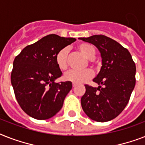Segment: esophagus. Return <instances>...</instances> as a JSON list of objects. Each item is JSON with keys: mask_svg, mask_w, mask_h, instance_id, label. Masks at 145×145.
I'll list each match as a JSON object with an SVG mask.
<instances>
[{"mask_svg": "<svg viewBox=\"0 0 145 145\" xmlns=\"http://www.w3.org/2000/svg\"><path fill=\"white\" fill-rule=\"evenodd\" d=\"M76 86V85L75 84V83H73V84H72V86L73 87H75V86Z\"/></svg>", "mask_w": 145, "mask_h": 145, "instance_id": "obj_1", "label": "esophagus"}]
</instances>
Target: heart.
<instances>
[{
  "instance_id": "obj_1",
  "label": "heart",
  "mask_w": 145,
  "mask_h": 145,
  "mask_svg": "<svg viewBox=\"0 0 145 145\" xmlns=\"http://www.w3.org/2000/svg\"><path fill=\"white\" fill-rule=\"evenodd\" d=\"M78 49L81 53H83L87 59H89V63L94 66V62L91 59L96 54V49L92 44L83 43L78 45ZM69 49L63 48L57 52L55 57V60L57 66L60 70H66L69 66ZM93 76L92 71L90 69H86L83 71H70L67 72L64 76L65 80L70 81L76 84L84 83L89 80Z\"/></svg>"
}]
</instances>
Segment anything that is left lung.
Listing matches in <instances>:
<instances>
[{
	"label": "left lung",
	"mask_w": 145,
	"mask_h": 145,
	"mask_svg": "<svg viewBox=\"0 0 145 145\" xmlns=\"http://www.w3.org/2000/svg\"><path fill=\"white\" fill-rule=\"evenodd\" d=\"M79 39L96 46L102 57L101 71L93 80L99 86L85 85L82 108L95 121H111L121 113L130 101L136 85V64L127 49L112 39L95 35Z\"/></svg>",
	"instance_id": "obj_1"
}]
</instances>
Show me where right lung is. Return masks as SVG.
I'll return each mask as SVG.
<instances>
[{
	"mask_svg": "<svg viewBox=\"0 0 145 145\" xmlns=\"http://www.w3.org/2000/svg\"><path fill=\"white\" fill-rule=\"evenodd\" d=\"M75 41L50 34L25 47L15 56L11 83L18 103L30 117L48 119L62 109L72 83L54 82L62 74L55 57L59 50Z\"/></svg>",
	"mask_w": 145,
	"mask_h": 145,
	"instance_id": "add662e5",
	"label": "right lung"
}]
</instances>
